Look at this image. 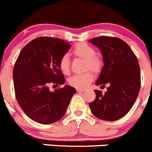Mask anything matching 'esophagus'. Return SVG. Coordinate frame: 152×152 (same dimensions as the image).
Segmentation results:
<instances>
[{
    "mask_svg": "<svg viewBox=\"0 0 152 152\" xmlns=\"http://www.w3.org/2000/svg\"><path fill=\"white\" fill-rule=\"evenodd\" d=\"M76 91H77V92H83V91H85V89L77 88V89H76Z\"/></svg>",
    "mask_w": 152,
    "mask_h": 152,
    "instance_id": "1",
    "label": "esophagus"
}]
</instances>
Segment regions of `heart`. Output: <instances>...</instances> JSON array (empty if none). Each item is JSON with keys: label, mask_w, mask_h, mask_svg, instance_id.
Returning <instances> with one entry per match:
<instances>
[{"label": "heart", "mask_w": 152, "mask_h": 152, "mask_svg": "<svg viewBox=\"0 0 152 152\" xmlns=\"http://www.w3.org/2000/svg\"><path fill=\"white\" fill-rule=\"evenodd\" d=\"M74 56L86 60V69H91L94 72L98 73L103 67V62L101 58L96 55L94 48L85 42L78 43L73 49ZM59 69L64 74L69 73V59L67 55H64L59 60ZM94 79V74L91 71L81 74H75L69 77L68 83L76 88H85L91 84Z\"/></svg>", "instance_id": "heart-1"}]
</instances>
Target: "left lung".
<instances>
[{"instance_id":"obj_1","label":"left lung","mask_w":152,"mask_h":152,"mask_svg":"<svg viewBox=\"0 0 152 152\" xmlns=\"http://www.w3.org/2000/svg\"><path fill=\"white\" fill-rule=\"evenodd\" d=\"M88 41L100 49L104 63L96 85L110 86L104 94L94 90L96 98L89 107L99 119L116 121L130 111L138 97L141 87L138 59L119 38L101 36Z\"/></svg>"}]
</instances>
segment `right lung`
Segmentation results:
<instances>
[{"label":"right lung","mask_w":152,"mask_h":152,"mask_svg":"<svg viewBox=\"0 0 152 152\" xmlns=\"http://www.w3.org/2000/svg\"><path fill=\"white\" fill-rule=\"evenodd\" d=\"M69 49V44L61 39L40 37L28 42L16 59L13 69L15 97L24 113L36 122L49 124L60 120L76 94V89L69 86L52 92L49 88L50 84H64L58 63Z\"/></svg>","instance_id":"obj_1"}]
</instances>
